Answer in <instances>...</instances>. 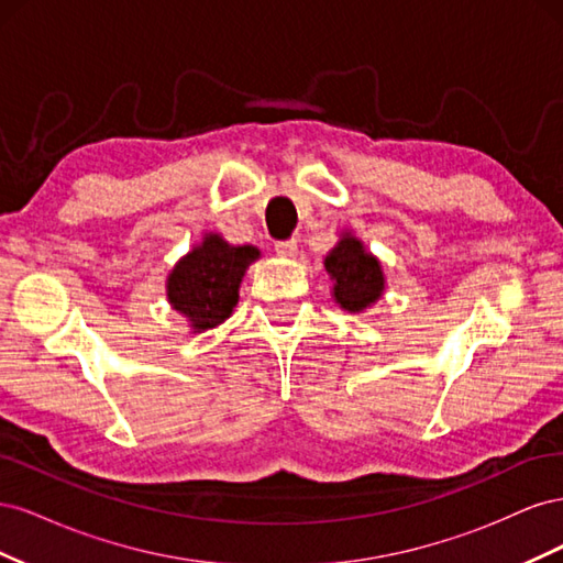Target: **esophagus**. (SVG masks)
Here are the masks:
<instances>
[{"label":"esophagus","instance_id":"34e87169","mask_svg":"<svg viewBox=\"0 0 563 563\" xmlns=\"http://www.w3.org/2000/svg\"><path fill=\"white\" fill-rule=\"evenodd\" d=\"M275 251H277V255H282V258H296V253H298V242H296V240L277 242V244H275Z\"/></svg>","mask_w":563,"mask_h":563}]
</instances>
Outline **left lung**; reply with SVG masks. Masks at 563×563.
I'll use <instances>...</instances> for the list:
<instances>
[{"label": "left lung", "instance_id": "8db88e82", "mask_svg": "<svg viewBox=\"0 0 563 563\" xmlns=\"http://www.w3.org/2000/svg\"><path fill=\"white\" fill-rule=\"evenodd\" d=\"M333 279V298L347 312H364L380 300L385 291V275L380 261L371 255L352 232L340 236L323 261Z\"/></svg>", "mask_w": 563, "mask_h": 563}]
</instances>
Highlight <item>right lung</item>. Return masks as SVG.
Wrapping results in <instances>:
<instances>
[{
    "instance_id": "right-lung-1",
    "label": "right lung",
    "mask_w": 563,
    "mask_h": 563,
    "mask_svg": "<svg viewBox=\"0 0 563 563\" xmlns=\"http://www.w3.org/2000/svg\"><path fill=\"white\" fill-rule=\"evenodd\" d=\"M258 258L255 246H230L220 234H203L168 275L166 298L195 333L216 329L232 314L246 267Z\"/></svg>"
}]
</instances>
